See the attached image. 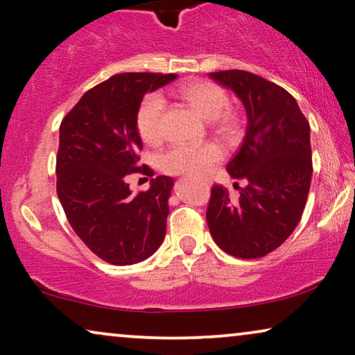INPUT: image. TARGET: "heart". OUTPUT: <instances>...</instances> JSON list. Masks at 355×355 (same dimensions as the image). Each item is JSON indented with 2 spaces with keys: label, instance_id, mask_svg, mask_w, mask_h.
Listing matches in <instances>:
<instances>
[{
  "label": "heart",
  "instance_id": "b5f03b06",
  "mask_svg": "<svg viewBox=\"0 0 355 355\" xmlns=\"http://www.w3.org/2000/svg\"><path fill=\"white\" fill-rule=\"evenodd\" d=\"M169 94L186 102L202 115L205 120H213L216 130L225 137H232L239 131V118L229 109V96L224 88L211 81H192L169 91ZM163 114L165 99L157 92L144 97L136 115V128L141 139L148 146H157L163 139ZM223 147L216 142H203L197 146L169 147L160 155V168L168 174L200 176L216 163L223 160Z\"/></svg>",
  "mask_w": 355,
  "mask_h": 355
}]
</instances>
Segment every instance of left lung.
I'll return each instance as SVG.
<instances>
[{"label": "left lung", "mask_w": 355, "mask_h": 355, "mask_svg": "<svg viewBox=\"0 0 355 355\" xmlns=\"http://www.w3.org/2000/svg\"><path fill=\"white\" fill-rule=\"evenodd\" d=\"M243 102L248 125L227 171L239 200L211 189L207 223L220 250L241 259L269 254L284 243L304 211L312 178L311 128L288 91L245 70L209 73Z\"/></svg>", "instance_id": "obj_1"}]
</instances>
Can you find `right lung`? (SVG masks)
<instances>
[{"mask_svg": "<svg viewBox=\"0 0 355 355\" xmlns=\"http://www.w3.org/2000/svg\"><path fill=\"white\" fill-rule=\"evenodd\" d=\"M176 76L147 71L110 76L86 91L60 123L58 197L75 234L105 263H141L165 239L173 178L152 179L150 189L136 195L126 178L153 176L139 165L137 109L147 91Z\"/></svg>", "mask_w": 355, "mask_h": 355, "instance_id": "1", "label": "right lung"}]
</instances>
